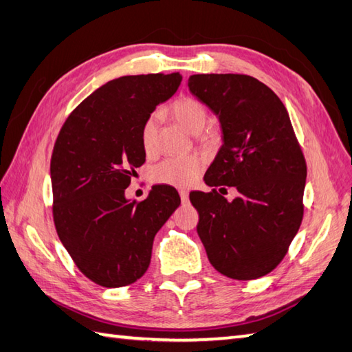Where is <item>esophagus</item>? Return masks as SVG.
<instances>
[{"label": "esophagus", "mask_w": 352, "mask_h": 352, "mask_svg": "<svg viewBox=\"0 0 352 352\" xmlns=\"http://www.w3.org/2000/svg\"><path fill=\"white\" fill-rule=\"evenodd\" d=\"M180 198H182V203H188V201H189V192L188 190H180Z\"/></svg>", "instance_id": "1"}]
</instances>
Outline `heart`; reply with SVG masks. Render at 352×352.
<instances>
[{
  "mask_svg": "<svg viewBox=\"0 0 352 352\" xmlns=\"http://www.w3.org/2000/svg\"><path fill=\"white\" fill-rule=\"evenodd\" d=\"M170 115L178 124L192 134L203 131L207 124L208 113L201 101L186 96L177 100L170 106ZM157 115H149L140 130V140L145 153L151 154L157 142ZM204 168V160L199 155H177L168 157L160 162L153 170V180L160 184L175 186V188H189L198 180Z\"/></svg>",
  "mask_w": 352,
  "mask_h": 352,
  "instance_id": "obj_1",
  "label": "heart"
}]
</instances>
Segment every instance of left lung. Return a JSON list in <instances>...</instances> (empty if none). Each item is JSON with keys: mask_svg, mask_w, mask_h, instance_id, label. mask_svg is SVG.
I'll list each match as a JSON object with an SVG mask.
<instances>
[{"mask_svg": "<svg viewBox=\"0 0 352 352\" xmlns=\"http://www.w3.org/2000/svg\"><path fill=\"white\" fill-rule=\"evenodd\" d=\"M188 86L222 129L223 144L204 182L239 193L233 201L216 189L190 193L198 236L216 271L260 278L280 265L301 226L307 177L301 146L284 104L257 78L197 74Z\"/></svg>", "mask_w": 352, "mask_h": 352, "instance_id": "1", "label": "left lung"}]
</instances>
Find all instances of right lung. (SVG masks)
I'll list each match as a JSON object with an SVG mask.
<instances>
[{"instance_id": "add662e5", "label": "right lung", "mask_w": 352, "mask_h": 352, "mask_svg": "<svg viewBox=\"0 0 352 352\" xmlns=\"http://www.w3.org/2000/svg\"><path fill=\"white\" fill-rule=\"evenodd\" d=\"M182 76H125L96 89L66 119L51 155L52 218L66 251L104 287L138 281L151 261L154 236L180 206L178 192L153 186L136 203L125 198L145 163L140 130Z\"/></svg>"}]
</instances>
